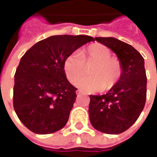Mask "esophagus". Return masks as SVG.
I'll use <instances>...</instances> for the list:
<instances>
[{
    "label": "esophagus",
    "mask_w": 157,
    "mask_h": 157,
    "mask_svg": "<svg viewBox=\"0 0 157 157\" xmlns=\"http://www.w3.org/2000/svg\"><path fill=\"white\" fill-rule=\"evenodd\" d=\"M76 94L77 95H81V94H83V92H82V90L78 89V90H76Z\"/></svg>",
    "instance_id": "obj_1"
}]
</instances>
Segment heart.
I'll return each mask as SVG.
<instances>
[{"mask_svg":"<svg viewBox=\"0 0 157 157\" xmlns=\"http://www.w3.org/2000/svg\"><path fill=\"white\" fill-rule=\"evenodd\" d=\"M91 66L86 78V68ZM63 69L66 77L73 85L85 91L95 92L112 89L118 82L123 73L121 61L112 56V51L107 46L94 43L87 45L78 53H72L64 60Z\"/></svg>","mask_w":157,"mask_h":157,"instance_id":"heart-1","label":"heart"}]
</instances>
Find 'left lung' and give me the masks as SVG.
Masks as SVG:
<instances>
[{"label": "left lung", "instance_id": "left-lung-1", "mask_svg": "<svg viewBox=\"0 0 157 157\" xmlns=\"http://www.w3.org/2000/svg\"><path fill=\"white\" fill-rule=\"evenodd\" d=\"M112 49L121 61L118 82L104 95H90L89 117L92 125L109 135L121 134L138 119L146 100L145 62L131 45L114 38H95Z\"/></svg>", "mask_w": 157, "mask_h": 157}]
</instances>
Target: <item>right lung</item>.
<instances>
[{
    "instance_id": "right-lung-1",
    "label": "right lung",
    "mask_w": 157,
    "mask_h": 157,
    "mask_svg": "<svg viewBox=\"0 0 157 157\" xmlns=\"http://www.w3.org/2000/svg\"><path fill=\"white\" fill-rule=\"evenodd\" d=\"M86 35H55L38 42L21 58L14 75L13 107L29 130L47 135L68 121L76 98L75 86L66 78L65 59L88 42Z\"/></svg>"
}]
</instances>
